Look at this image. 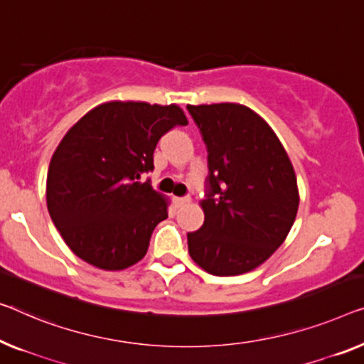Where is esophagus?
I'll list each match as a JSON object with an SVG mask.
<instances>
[{"label": "esophagus", "instance_id": "obj_1", "mask_svg": "<svg viewBox=\"0 0 364 364\" xmlns=\"http://www.w3.org/2000/svg\"><path fill=\"white\" fill-rule=\"evenodd\" d=\"M191 198L189 196H184V198H173V204H175V208H181V205L188 204Z\"/></svg>", "mask_w": 364, "mask_h": 364}]
</instances>
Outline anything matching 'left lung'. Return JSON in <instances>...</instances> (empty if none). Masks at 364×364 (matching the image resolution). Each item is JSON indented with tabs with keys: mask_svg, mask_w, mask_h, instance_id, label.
<instances>
[{
	"mask_svg": "<svg viewBox=\"0 0 364 364\" xmlns=\"http://www.w3.org/2000/svg\"><path fill=\"white\" fill-rule=\"evenodd\" d=\"M208 147L204 224L188 234L194 263L214 276L248 273L286 240L299 189L283 144L267 121L237 102L188 105Z\"/></svg>",
	"mask_w": 364,
	"mask_h": 364,
	"instance_id": "left-lung-1",
	"label": "left lung"
}]
</instances>
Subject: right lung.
<instances>
[{"instance_id": "obj_1", "label": "right lung", "mask_w": 364, "mask_h": 364, "mask_svg": "<svg viewBox=\"0 0 364 364\" xmlns=\"http://www.w3.org/2000/svg\"><path fill=\"white\" fill-rule=\"evenodd\" d=\"M180 106L109 101L65 134L47 173V209L78 258L106 271L132 267L168 217V199L142 173L154 170L161 135L186 126Z\"/></svg>"}]
</instances>
